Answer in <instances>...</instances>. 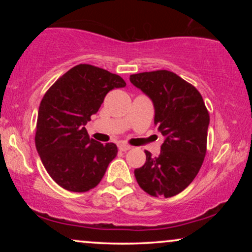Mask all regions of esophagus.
<instances>
[{
	"label": "esophagus",
	"mask_w": 252,
	"mask_h": 252,
	"mask_svg": "<svg viewBox=\"0 0 252 252\" xmlns=\"http://www.w3.org/2000/svg\"><path fill=\"white\" fill-rule=\"evenodd\" d=\"M131 147L128 146V144H124V143H121L120 146H118V149L121 150V152H126V150H129Z\"/></svg>",
	"instance_id": "esophagus-1"
}]
</instances>
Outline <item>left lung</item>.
<instances>
[{
    "instance_id": "obj_1",
    "label": "left lung",
    "mask_w": 252,
    "mask_h": 252,
    "mask_svg": "<svg viewBox=\"0 0 252 252\" xmlns=\"http://www.w3.org/2000/svg\"><path fill=\"white\" fill-rule=\"evenodd\" d=\"M130 82L150 98L154 124L164 136L160 155L146 153V163L135 169L144 192L170 198L194 180L205 154L210 115L194 86L167 70L131 74Z\"/></svg>"
}]
</instances>
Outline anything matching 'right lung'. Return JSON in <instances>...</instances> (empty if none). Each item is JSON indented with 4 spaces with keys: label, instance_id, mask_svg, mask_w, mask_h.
I'll list each match as a JSON object with an SVG mask.
<instances>
[{
    "label": "right lung",
    "instance_id": "obj_1",
    "mask_svg": "<svg viewBox=\"0 0 252 252\" xmlns=\"http://www.w3.org/2000/svg\"><path fill=\"white\" fill-rule=\"evenodd\" d=\"M126 85L117 74L80 63L45 94L37 112L35 146L43 167L60 187L88 192L102 180L117 147L90 138L85 126L106 94Z\"/></svg>",
    "mask_w": 252,
    "mask_h": 252
}]
</instances>
